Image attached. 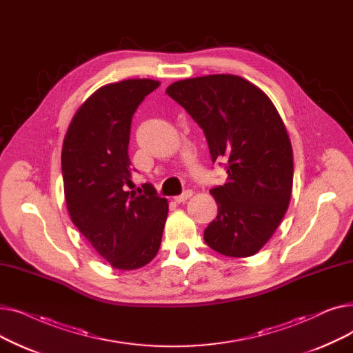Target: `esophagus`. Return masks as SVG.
<instances>
[{"mask_svg": "<svg viewBox=\"0 0 353 353\" xmlns=\"http://www.w3.org/2000/svg\"><path fill=\"white\" fill-rule=\"evenodd\" d=\"M192 196H193V192L188 189V190H184L181 194L176 196V197H174V201H176V203H184L188 199H190Z\"/></svg>", "mask_w": 353, "mask_h": 353, "instance_id": "obj_1", "label": "esophagus"}]
</instances>
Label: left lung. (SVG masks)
I'll list each match as a JSON object with an SVG mask.
<instances>
[{"instance_id": "left-lung-1", "label": "left lung", "mask_w": 353, "mask_h": 353, "mask_svg": "<svg viewBox=\"0 0 353 353\" xmlns=\"http://www.w3.org/2000/svg\"><path fill=\"white\" fill-rule=\"evenodd\" d=\"M165 92L201 127L212 161H223L228 173L210 190L219 213L205 242L230 257L257 253L281 225L293 184L292 144L276 107L232 74L180 80Z\"/></svg>"}]
</instances>
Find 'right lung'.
Listing matches in <instances>:
<instances>
[{
    "mask_svg": "<svg viewBox=\"0 0 353 353\" xmlns=\"http://www.w3.org/2000/svg\"><path fill=\"white\" fill-rule=\"evenodd\" d=\"M160 85L133 79L107 84L72 117L63 144L61 169L72 223L116 269L133 270L159 252L169 203L150 183L143 194L132 184L128 141L137 107Z\"/></svg>",
    "mask_w": 353,
    "mask_h": 353,
    "instance_id": "add662e5",
    "label": "right lung"
}]
</instances>
